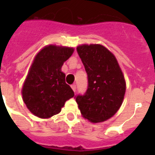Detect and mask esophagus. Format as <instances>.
<instances>
[{"mask_svg": "<svg viewBox=\"0 0 155 155\" xmlns=\"http://www.w3.org/2000/svg\"><path fill=\"white\" fill-rule=\"evenodd\" d=\"M71 87L72 90H73V91H74V92H76V85H75V84H72V85H71Z\"/></svg>", "mask_w": 155, "mask_h": 155, "instance_id": "esophagus-1", "label": "esophagus"}]
</instances>
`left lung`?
Returning <instances> with one entry per match:
<instances>
[{"mask_svg": "<svg viewBox=\"0 0 155 155\" xmlns=\"http://www.w3.org/2000/svg\"><path fill=\"white\" fill-rule=\"evenodd\" d=\"M87 75L84 95L75 97L80 113L92 123L105 121L120 108L125 93V81L113 54L100 44L76 48Z\"/></svg>", "mask_w": 155, "mask_h": 155, "instance_id": "obj_1", "label": "left lung"}]
</instances>
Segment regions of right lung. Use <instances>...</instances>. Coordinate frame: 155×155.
I'll list each match as a JSON object with an SVG mask.
<instances>
[{"mask_svg": "<svg viewBox=\"0 0 155 155\" xmlns=\"http://www.w3.org/2000/svg\"><path fill=\"white\" fill-rule=\"evenodd\" d=\"M73 52L72 47L49 45L35 56L21 89L23 101L34 115L40 118L56 115L74 97L61 71Z\"/></svg>", "mask_w": 155, "mask_h": 155, "instance_id": "1", "label": "right lung"}]
</instances>
